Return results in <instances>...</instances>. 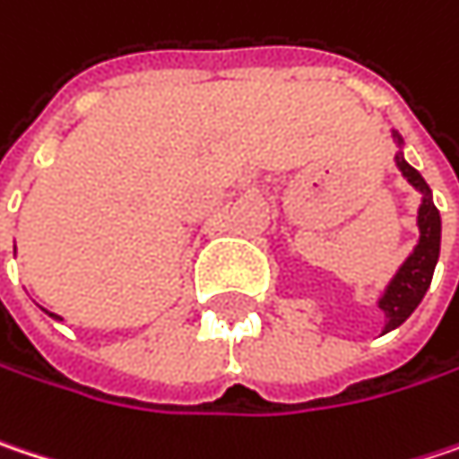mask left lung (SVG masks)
<instances>
[{
	"label": "left lung",
	"mask_w": 459,
	"mask_h": 459,
	"mask_svg": "<svg viewBox=\"0 0 459 459\" xmlns=\"http://www.w3.org/2000/svg\"><path fill=\"white\" fill-rule=\"evenodd\" d=\"M392 139L399 146L394 154V165L399 168L402 178L420 194V204H418V241L412 247V252L404 257V263L396 268L392 281L384 286V291L376 299V307L384 313V333L399 328L410 315L415 313V307L423 302L431 278L437 271L438 252H441V215H438L437 204H434V194L426 184V178L404 160V139L402 134L392 128Z\"/></svg>",
	"instance_id": "obj_1"
}]
</instances>
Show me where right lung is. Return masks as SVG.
<instances>
[{"mask_svg": "<svg viewBox=\"0 0 459 459\" xmlns=\"http://www.w3.org/2000/svg\"><path fill=\"white\" fill-rule=\"evenodd\" d=\"M41 310H44V307H41ZM44 313H49V310H44ZM52 315V317H60V315H55V313H49Z\"/></svg>", "mask_w": 459, "mask_h": 459, "instance_id": "right-lung-1", "label": "right lung"}]
</instances>
